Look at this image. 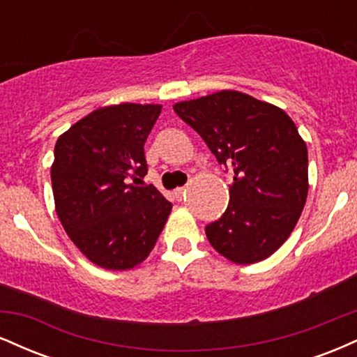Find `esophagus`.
I'll use <instances>...</instances> for the list:
<instances>
[{
    "label": "esophagus",
    "mask_w": 357,
    "mask_h": 357,
    "mask_svg": "<svg viewBox=\"0 0 357 357\" xmlns=\"http://www.w3.org/2000/svg\"><path fill=\"white\" fill-rule=\"evenodd\" d=\"M184 192H186V188H176V190H174V196H176V198H178V199H181L183 196H184Z\"/></svg>",
    "instance_id": "obj_1"
}]
</instances>
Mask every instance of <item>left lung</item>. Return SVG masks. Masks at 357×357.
Returning a JSON list of instances; mask_svg holds the SVG:
<instances>
[{
  "label": "left lung",
  "mask_w": 357,
  "mask_h": 357,
  "mask_svg": "<svg viewBox=\"0 0 357 357\" xmlns=\"http://www.w3.org/2000/svg\"><path fill=\"white\" fill-rule=\"evenodd\" d=\"M220 165L233 169L230 203L206 227L211 247L236 265L265 260L296 228L309 191L305 141L285 110L238 90L176 102Z\"/></svg>",
  "instance_id": "left-lung-1"
}]
</instances>
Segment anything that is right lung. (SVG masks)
Masks as SVG:
<instances>
[{
	"mask_svg": "<svg viewBox=\"0 0 357 357\" xmlns=\"http://www.w3.org/2000/svg\"><path fill=\"white\" fill-rule=\"evenodd\" d=\"M162 105H105L75 122L55 144L52 188L68 238L92 264L130 270L149 257L173 204L144 178V142Z\"/></svg>",
	"mask_w": 357,
	"mask_h": 357,
	"instance_id": "right-lung-1",
	"label": "right lung"
}]
</instances>
